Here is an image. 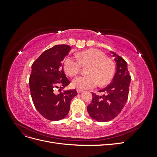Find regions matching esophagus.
<instances>
[{
    "label": "esophagus",
    "mask_w": 157,
    "mask_h": 157,
    "mask_svg": "<svg viewBox=\"0 0 157 157\" xmlns=\"http://www.w3.org/2000/svg\"><path fill=\"white\" fill-rule=\"evenodd\" d=\"M83 91H84L83 90H80V89H77V92L78 94H80V93H82Z\"/></svg>",
    "instance_id": "obj_1"
}]
</instances>
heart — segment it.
I'll return each mask as SVG.
<instances>
[{
  "label": "heart",
  "mask_w": 157,
  "mask_h": 157,
  "mask_svg": "<svg viewBox=\"0 0 157 157\" xmlns=\"http://www.w3.org/2000/svg\"><path fill=\"white\" fill-rule=\"evenodd\" d=\"M73 57H67L63 60V67L66 74L74 76L78 74L81 65L89 66L88 75L78 76L73 80V86L77 89L86 90L97 86L98 84L103 86L110 82L115 75V64L113 61L106 58L103 52L96 49H89L80 52Z\"/></svg>",
  "instance_id": "heart-1"
}]
</instances>
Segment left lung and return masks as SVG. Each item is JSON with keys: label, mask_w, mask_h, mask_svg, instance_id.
<instances>
[{"label": "left lung", "mask_w": 157, "mask_h": 157, "mask_svg": "<svg viewBox=\"0 0 157 157\" xmlns=\"http://www.w3.org/2000/svg\"><path fill=\"white\" fill-rule=\"evenodd\" d=\"M116 63V73L112 82L99 90L105 95L92 93V101L87 107L90 117L98 122H107L115 118L122 110L127 101L131 77L126 61L110 51Z\"/></svg>", "instance_id": "obj_1"}]
</instances>
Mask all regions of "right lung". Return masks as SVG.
I'll return each mask as SVG.
<instances>
[{
    "label": "right lung",
    "instance_id": "obj_1",
    "mask_svg": "<svg viewBox=\"0 0 157 157\" xmlns=\"http://www.w3.org/2000/svg\"><path fill=\"white\" fill-rule=\"evenodd\" d=\"M70 50L69 45H56L45 50L31 66L29 84L33 103L42 117L52 121L61 120L68 115L71 101L77 95L75 89L58 94L54 92L59 84L63 88L70 84L63 67Z\"/></svg>",
    "mask_w": 157,
    "mask_h": 157
}]
</instances>
